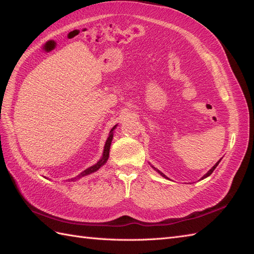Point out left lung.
Returning a JSON list of instances; mask_svg holds the SVG:
<instances>
[{
	"label": "left lung",
	"instance_id": "left-lung-1",
	"mask_svg": "<svg viewBox=\"0 0 254 254\" xmlns=\"http://www.w3.org/2000/svg\"><path fill=\"white\" fill-rule=\"evenodd\" d=\"M220 160H222V159H219V160L217 161V163H216V164H215V165H214V166L212 167V168H210V169L208 170V172H207V174H205V175H204V176L202 177V179H205V178H206V177H208V176H210V175H212V172H213V171L215 170V168H216V167H217V165H218V164L220 163ZM152 167H153V166H152ZM153 168H154V169H155L156 171H157V172H158V174H160V175H161V176H163L164 178H166V179H168V178H167V177H166V176H165V175L163 174V172H160V171H159L158 169H156V168H155V167H153Z\"/></svg>",
	"mask_w": 254,
	"mask_h": 254
}]
</instances>
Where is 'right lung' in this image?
Here are the masks:
<instances>
[{
    "instance_id": "1",
    "label": "right lung",
    "mask_w": 254,
    "mask_h": 254,
    "mask_svg": "<svg viewBox=\"0 0 254 254\" xmlns=\"http://www.w3.org/2000/svg\"><path fill=\"white\" fill-rule=\"evenodd\" d=\"M116 127H117V126H115V127H113L111 128V131H110V133H109V136H108L107 141H106V144H105L104 153H102V157L98 160V163L95 164L94 166L89 167V168L84 170L83 172H80V174H79L76 178H72L71 181H75V180H77V179H80V178H82V177H85V176H88V175H90V174H93V172L98 170V169L100 168V167H102V166H104V165L107 163L108 158H109V150H110V145H111L112 138H113V131H115Z\"/></svg>"
}]
</instances>
